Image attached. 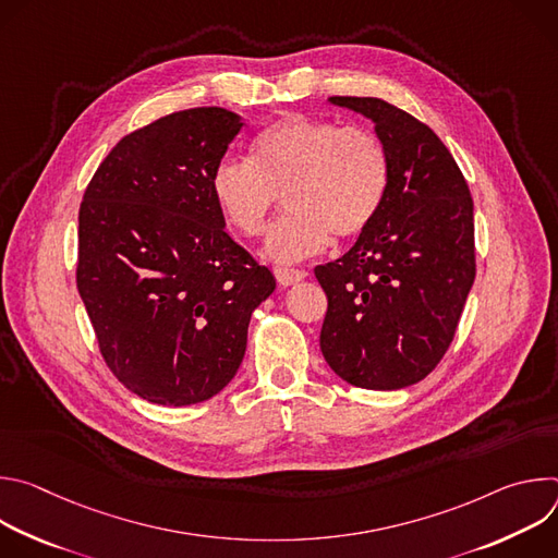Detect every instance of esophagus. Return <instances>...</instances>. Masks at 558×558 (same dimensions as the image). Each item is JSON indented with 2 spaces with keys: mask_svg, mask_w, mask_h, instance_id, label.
<instances>
[{
  "mask_svg": "<svg viewBox=\"0 0 558 558\" xmlns=\"http://www.w3.org/2000/svg\"><path fill=\"white\" fill-rule=\"evenodd\" d=\"M274 274H276L278 282L284 284V287L295 284V282H300V280L306 278V271H302V269H291V267H276Z\"/></svg>",
  "mask_w": 558,
  "mask_h": 558,
  "instance_id": "1",
  "label": "esophagus"
}]
</instances>
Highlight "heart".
Returning <instances> with one entry per match:
<instances>
[{
	"label": "heart",
	"instance_id": "b5f03b06",
	"mask_svg": "<svg viewBox=\"0 0 558 558\" xmlns=\"http://www.w3.org/2000/svg\"><path fill=\"white\" fill-rule=\"evenodd\" d=\"M390 187V156L366 125L284 114L252 141V158H220L209 190L225 220L243 235L265 231L280 196L287 214L265 254L293 263L323 252L331 235L353 241L379 216Z\"/></svg>",
	"mask_w": 558,
	"mask_h": 558
}]
</instances>
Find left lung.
Returning <instances> with one entry per match:
<instances>
[{
    "instance_id": "left-lung-1",
    "label": "left lung",
    "mask_w": 558,
    "mask_h": 558,
    "mask_svg": "<svg viewBox=\"0 0 558 558\" xmlns=\"http://www.w3.org/2000/svg\"><path fill=\"white\" fill-rule=\"evenodd\" d=\"M331 101L375 123L390 156V187L357 243L315 267L329 300L320 349L353 386L404 388L446 355L474 282L472 196L426 123L375 97Z\"/></svg>"
}]
</instances>
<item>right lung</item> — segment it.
<instances>
[{
    "instance_id": "right-lung-1",
    "label": "right lung",
    "mask_w": 558,
    "mask_h": 558,
    "mask_svg": "<svg viewBox=\"0 0 558 558\" xmlns=\"http://www.w3.org/2000/svg\"><path fill=\"white\" fill-rule=\"evenodd\" d=\"M243 121L192 108L125 134L78 207L76 289L114 377L143 400L220 392L276 280L225 231L209 177Z\"/></svg>"
}]
</instances>
